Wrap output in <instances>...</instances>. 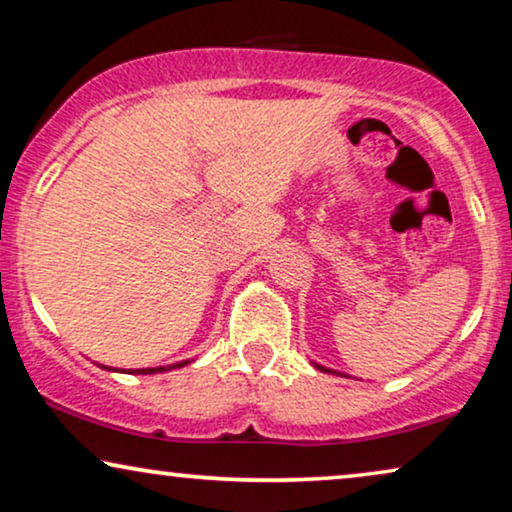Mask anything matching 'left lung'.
Returning <instances> with one entry per match:
<instances>
[{
    "label": "left lung",
    "mask_w": 512,
    "mask_h": 512,
    "mask_svg": "<svg viewBox=\"0 0 512 512\" xmlns=\"http://www.w3.org/2000/svg\"><path fill=\"white\" fill-rule=\"evenodd\" d=\"M312 366H314V368H317V370H321V373H333V375H342V377H347L345 373H338V370H331V368L321 366V363H314V361H312Z\"/></svg>",
    "instance_id": "obj_1"
}]
</instances>
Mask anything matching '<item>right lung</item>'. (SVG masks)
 <instances>
[{
	"mask_svg": "<svg viewBox=\"0 0 512 512\" xmlns=\"http://www.w3.org/2000/svg\"><path fill=\"white\" fill-rule=\"evenodd\" d=\"M188 363H191V359L179 361V363H170V366H156V368H130V370H125V368H109V366H100V363H97V366L104 368V370H114V373H128V375H156V373H167V370H174V368H184V366H188Z\"/></svg>",
	"mask_w": 512,
	"mask_h": 512,
	"instance_id": "1",
	"label": "right lung"
}]
</instances>
